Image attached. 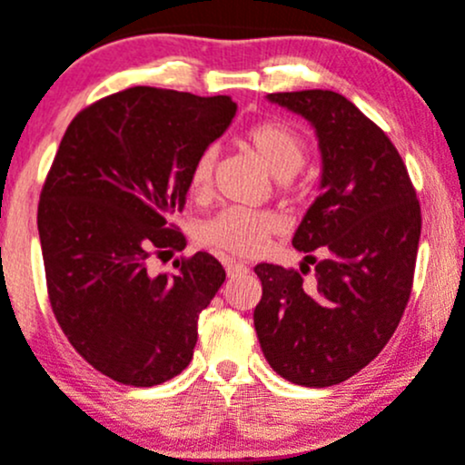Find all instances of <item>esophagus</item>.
I'll list each match as a JSON object with an SVG mask.
<instances>
[{
  "label": "esophagus",
  "mask_w": 465,
  "mask_h": 465,
  "mask_svg": "<svg viewBox=\"0 0 465 465\" xmlns=\"http://www.w3.org/2000/svg\"><path fill=\"white\" fill-rule=\"evenodd\" d=\"M224 264V272H227V275H238V273H247L249 267L244 262H241V260H233V258H224L223 260Z\"/></svg>",
  "instance_id": "34e87169"
}]
</instances>
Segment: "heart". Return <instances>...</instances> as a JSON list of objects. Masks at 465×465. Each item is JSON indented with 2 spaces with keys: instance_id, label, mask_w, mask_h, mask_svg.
<instances>
[{
  "instance_id": "b5f03b06",
  "label": "heart",
  "mask_w": 465,
  "mask_h": 465,
  "mask_svg": "<svg viewBox=\"0 0 465 465\" xmlns=\"http://www.w3.org/2000/svg\"><path fill=\"white\" fill-rule=\"evenodd\" d=\"M241 141L278 178L284 192L293 190L289 178L302 170L304 158H307V143L293 127L273 119H264L247 127ZM213 165H216L213 147H207L196 156L190 176H187V190L192 198L201 201L212 190ZM280 229H282V218L269 209L227 207L216 216L207 218L196 229V241L203 247L229 253V256H256Z\"/></svg>"
}]
</instances>
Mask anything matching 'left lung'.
Listing matches in <instances>:
<instances>
[{
    "mask_svg": "<svg viewBox=\"0 0 465 465\" xmlns=\"http://www.w3.org/2000/svg\"><path fill=\"white\" fill-rule=\"evenodd\" d=\"M302 114L322 152V192L293 236L315 249V284L280 264L253 272L262 298L253 311L260 349L272 369L309 389L340 384L389 344L411 298L421 209L400 152L381 127L331 90L267 96Z\"/></svg>",
    "mask_w": 465,
    "mask_h": 465,
    "instance_id": "left-lung-1",
    "label": "left lung"
}]
</instances>
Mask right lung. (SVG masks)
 Returning <instances> with one entry per match:
<instances>
[{"label":"right lung","instance_id":"obj_1","mask_svg":"<svg viewBox=\"0 0 465 465\" xmlns=\"http://www.w3.org/2000/svg\"><path fill=\"white\" fill-rule=\"evenodd\" d=\"M236 114L229 96L136 85L74 116L39 196L37 227L54 318L74 351L127 386H156L192 361L198 315L224 282L212 253L147 272L185 249L172 213L187 176Z\"/></svg>","mask_w":465,"mask_h":465}]
</instances>
